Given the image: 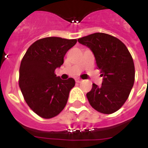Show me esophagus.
Masks as SVG:
<instances>
[{
    "instance_id": "34e87169",
    "label": "esophagus",
    "mask_w": 148,
    "mask_h": 148,
    "mask_svg": "<svg viewBox=\"0 0 148 148\" xmlns=\"http://www.w3.org/2000/svg\"><path fill=\"white\" fill-rule=\"evenodd\" d=\"M81 81H82V80H81V79H80V78H77L76 79L77 83H81Z\"/></svg>"
}]
</instances>
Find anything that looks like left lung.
I'll use <instances>...</instances> for the list:
<instances>
[{
    "mask_svg": "<svg viewBox=\"0 0 148 148\" xmlns=\"http://www.w3.org/2000/svg\"><path fill=\"white\" fill-rule=\"evenodd\" d=\"M77 40L92 51L97 69L103 77L101 87L93 84L87 94L89 103L102 114L116 112L128 98L134 83L131 54L121 40L108 34L95 33Z\"/></svg>",
    "mask_w": 148,
    "mask_h": 148,
    "instance_id": "1",
    "label": "left lung"
}]
</instances>
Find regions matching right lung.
<instances>
[{
	"mask_svg": "<svg viewBox=\"0 0 148 148\" xmlns=\"http://www.w3.org/2000/svg\"><path fill=\"white\" fill-rule=\"evenodd\" d=\"M76 43V39L42 38L33 43L22 58L19 87L27 105L43 118L55 117L67 104L75 81L71 77L61 80L54 71L63 64L66 53Z\"/></svg>",
	"mask_w": 148,
	"mask_h": 148,
	"instance_id": "add662e5",
	"label": "right lung"
}]
</instances>
